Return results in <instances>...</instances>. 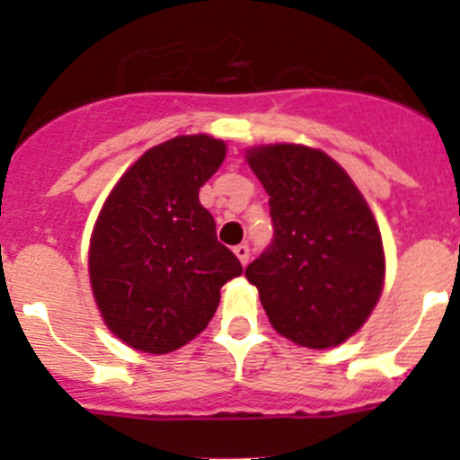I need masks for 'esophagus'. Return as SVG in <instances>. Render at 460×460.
Returning a JSON list of instances; mask_svg holds the SVG:
<instances>
[{"mask_svg": "<svg viewBox=\"0 0 460 460\" xmlns=\"http://www.w3.org/2000/svg\"><path fill=\"white\" fill-rule=\"evenodd\" d=\"M234 253H235V256H238V260L243 264L249 262V244H238V247L234 249Z\"/></svg>", "mask_w": 460, "mask_h": 460, "instance_id": "obj_1", "label": "esophagus"}]
</instances>
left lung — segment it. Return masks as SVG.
Segmentation results:
<instances>
[{"instance_id": "1", "label": "left lung", "mask_w": 460, "mask_h": 460, "mask_svg": "<svg viewBox=\"0 0 460 460\" xmlns=\"http://www.w3.org/2000/svg\"><path fill=\"white\" fill-rule=\"evenodd\" d=\"M247 162L269 193L273 240L244 276L278 333L309 349L354 336L380 298L378 225L347 171L318 148L267 144Z\"/></svg>"}]
</instances>
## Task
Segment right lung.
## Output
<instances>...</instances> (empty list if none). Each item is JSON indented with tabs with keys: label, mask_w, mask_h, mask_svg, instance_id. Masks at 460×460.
<instances>
[{
	"label": "right lung",
	"mask_w": 460,
	"mask_h": 460,
	"mask_svg": "<svg viewBox=\"0 0 460 460\" xmlns=\"http://www.w3.org/2000/svg\"><path fill=\"white\" fill-rule=\"evenodd\" d=\"M226 144L178 136L148 148L106 198L88 249V273L106 327L133 349L169 354L204 332L240 260L217 243L200 187Z\"/></svg>",
	"instance_id": "add662e5"
}]
</instances>
